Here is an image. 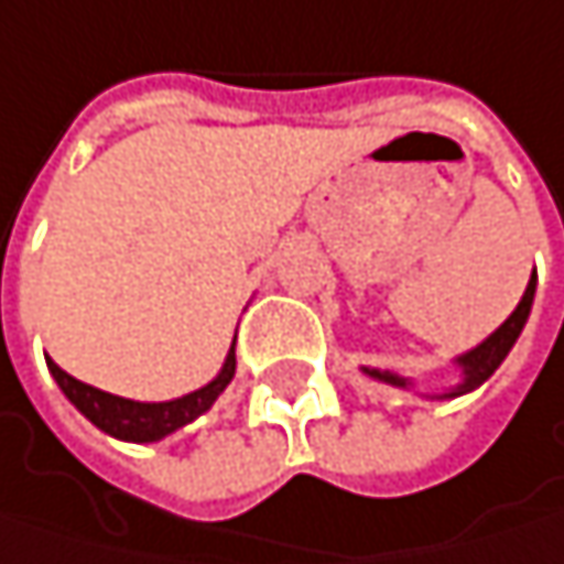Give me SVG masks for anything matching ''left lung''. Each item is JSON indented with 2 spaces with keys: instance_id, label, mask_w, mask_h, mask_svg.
Instances as JSON below:
<instances>
[{
  "instance_id": "1",
  "label": "left lung",
  "mask_w": 564,
  "mask_h": 564,
  "mask_svg": "<svg viewBox=\"0 0 564 564\" xmlns=\"http://www.w3.org/2000/svg\"><path fill=\"white\" fill-rule=\"evenodd\" d=\"M533 293H536V274L530 278V286H527V293H523V300H520V306L510 313V319L497 329V333L485 338L475 351H468V355H462L458 358V365H462V371H465V381L458 384L455 393H468V390H475V387H481L500 368V361L507 358V351L513 348V341L520 338L523 333V326H527V319H530V306H533ZM371 378H378V381H387V384H397V387H406L403 378H397V375H390V371H368ZM452 393V397H455Z\"/></svg>"
}]
</instances>
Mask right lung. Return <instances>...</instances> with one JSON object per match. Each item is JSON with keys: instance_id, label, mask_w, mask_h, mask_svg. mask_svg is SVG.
Returning a JSON list of instances; mask_svg holds the SVG:
<instances>
[{"instance_id": "obj_1", "label": "right lung", "mask_w": 564, "mask_h": 564, "mask_svg": "<svg viewBox=\"0 0 564 564\" xmlns=\"http://www.w3.org/2000/svg\"><path fill=\"white\" fill-rule=\"evenodd\" d=\"M47 368L61 390L67 393V400L93 426H99L102 433L116 435V438H126V442H158L180 426L193 423L199 413H206L216 403V397L229 387V381L235 378V341H231L229 358L216 381H209L206 387H199L180 400H167V403H134L126 397H112L99 387L83 384L77 378H70L64 368H57L54 361H47Z\"/></svg>"}]
</instances>
